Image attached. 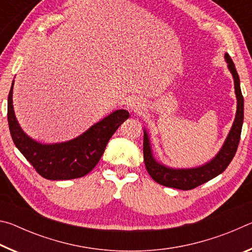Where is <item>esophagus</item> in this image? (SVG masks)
Instances as JSON below:
<instances>
[{
    "label": "esophagus",
    "mask_w": 252,
    "mask_h": 252,
    "mask_svg": "<svg viewBox=\"0 0 252 252\" xmlns=\"http://www.w3.org/2000/svg\"><path fill=\"white\" fill-rule=\"evenodd\" d=\"M129 109L131 111H133V112H140V111H142L143 109V104L139 99L134 97V99H131L129 101Z\"/></svg>",
    "instance_id": "obj_1"
}]
</instances>
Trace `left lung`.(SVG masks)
<instances>
[{"label":"left lung","instance_id":"8db88e82","mask_svg":"<svg viewBox=\"0 0 252 252\" xmlns=\"http://www.w3.org/2000/svg\"><path fill=\"white\" fill-rule=\"evenodd\" d=\"M228 67L234 80V91L237 96V113L233 125L225 139L221 150L211 161L198 168L191 169H172L159 163L152 156L150 141L147 131L143 135V159L149 174L159 185L174 188L180 190H191L198 186L211 180L222 173L236 155L239 141H240L242 123H244V96L240 89V80L237 73L236 66L230 55L224 54Z\"/></svg>","mask_w":252,"mask_h":252}]
</instances>
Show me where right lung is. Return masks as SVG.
Returning a JSON list of instances; mask_svg holds the SVG:
<instances>
[{"label":"right lung","mask_w":252,"mask_h":252,"mask_svg":"<svg viewBox=\"0 0 252 252\" xmlns=\"http://www.w3.org/2000/svg\"><path fill=\"white\" fill-rule=\"evenodd\" d=\"M13 85L14 81L7 97L11 136L15 147L36 172L49 180H70L88 174L100 161L111 136L129 118L127 111L117 110L78 138L62 143L42 144L25 134L16 120L12 100Z\"/></svg>","instance_id":"1"}]
</instances>
